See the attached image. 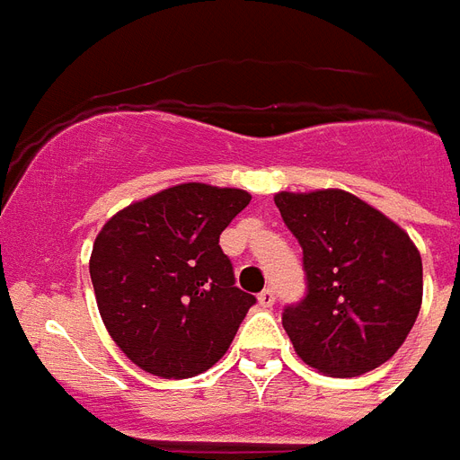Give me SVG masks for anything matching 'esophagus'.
Masks as SVG:
<instances>
[{"mask_svg": "<svg viewBox=\"0 0 460 460\" xmlns=\"http://www.w3.org/2000/svg\"><path fill=\"white\" fill-rule=\"evenodd\" d=\"M275 304V292L273 289H263V292L259 294V306L263 308H270Z\"/></svg>", "mask_w": 460, "mask_h": 460, "instance_id": "obj_1", "label": "esophagus"}]
</instances>
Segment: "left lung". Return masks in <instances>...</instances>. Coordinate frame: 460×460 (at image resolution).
<instances>
[{
	"label": "left lung",
	"instance_id": "left-lung-1",
	"mask_svg": "<svg viewBox=\"0 0 460 460\" xmlns=\"http://www.w3.org/2000/svg\"><path fill=\"white\" fill-rule=\"evenodd\" d=\"M285 226L304 249L308 292L282 328L294 351L330 377L389 361L422 304V261L403 227L344 190L278 192Z\"/></svg>",
	"mask_w": 460,
	"mask_h": 460
}]
</instances>
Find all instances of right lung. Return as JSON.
I'll return each instance as SVG.
<instances>
[{"label":"right lung","instance_id":"right-lung-1","mask_svg":"<svg viewBox=\"0 0 460 460\" xmlns=\"http://www.w3.org/2000/svg\"><path fill=\"white\" fill-rule=\"evenodd\" d=\"M252 201L247 190L182 182L106 220L90 256L111 340L146 373L185 380L223 358L256 304L234 288L218 240Z\"/></svg>","mask_w":460,"mask_h":460}]
</instances>
